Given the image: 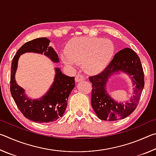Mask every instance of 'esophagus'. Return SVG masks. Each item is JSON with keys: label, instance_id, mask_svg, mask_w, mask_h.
<instances>
[{"label": "esophagus", "instance_id": "obj_1", "mask_svg": "<svg viewBox=\"0 0 156 156\" xmlns=\"http://www.w3.org/2000/svg\"><path fill=\"white\" fill-rule=\"evenodd\" d=\"M84 79H85V78H84V76L83 75H82L81 73H79V74L76 75L75 80H76V82H80L81 80H84Z\"/></svg>", "mask_w": 156, "mask_h": 156}]
</instances>
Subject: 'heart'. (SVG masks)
<instances>
[{
	"label": "heart",
	"instance_id": "heart-1",
	"mask_svg": "<svg viewBox=\"0 0 156 156\" xmlns=\"http://www.w3.org/2000/svg\"><path fill=\"white\" fill-rule=\"evenodd\" d=\"M114 45L112 41L97 37H77L67 44L66 53L62 56L65 64H83L84 69L96 72L105 67L112 59Z\"/></svg>",
	"mask_w": 156,
	"mask_h": 156
}]
</instances>
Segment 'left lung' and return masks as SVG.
<instances>
[{
    "instance_id": "obj_1",
    "label": "left lung",
    "mask_w": 156,
    "mask_h": 156,
    "mask_svg": "<svg viewBox=\"0 0 156 156\" xmlns=\"http://www.w3.org/2000/svg\"><path fill=\"white\" fill-rule=\"evenodd\" d=\"M122 70L132 76L135 85L130 101L118 104L106 93L105 87L111 74ZM92 84L91 105L100 120L113 121L127 117L136 109L144 85V72L138 54L130 48L116 53L112 61L101 72L89 76Z\"/></svg>"
}]
</instances>
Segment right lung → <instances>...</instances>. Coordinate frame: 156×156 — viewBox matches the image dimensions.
<instances>
[{"instance_id": "1", "label": "right lung", "mask_w": 156, "mask_h": 156, "mask_svg": "<svg viewBox=\"0 0 156 156\" xmlns=\"http://www.w3.org/2000/svg\"><path fill=\"white\" fill-rule=\"evenodd\" d=\"M47 38L34 39L25 43L18 50L12 62L10 91L15 103L25 118L36 122L46 123L56 121L62 117L67 108L69 96L75 87L74 76L69 77L56 69V77L51 87L40 100H30L25 96L24 89L16 84L15 73L20 54L25 52L44 54L53 62H59L58 56Z\"/></svg>"}]
</instances>
